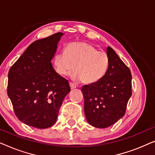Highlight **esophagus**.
I'll return each instance as SVG.
<instances>
[{
	"label": "esophagus",
	"instance_id": "1",
	"mask_svg": "<svg viewBox=\"0 0 155 155\" xmlns=\"http://www.w3.org/2000/svg\"><path fill=\"white\" fill-rule=\"evenodd\" d=\"M70 86H71V89H75L77 87V85L75 84H74L73 82H70Z\"/></svg>",
	"mask_w": 155,
	"mask_h": 155
}]
</instances>
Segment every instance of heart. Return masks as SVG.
Masks as SVG:
<instances>
[{"label":"heart","mask_w":155,"mask_h":155,"mask_svg":"<svg viewBox=\"0 0 155 155\" xmlns=\"http://www.w3.org/2000/svg\"><path fill=\"white\" fill-rule=\"evenodd\" d=\"M53 62L58 75H68L74 68V78L81 80L84 84H92L99 82L105 76L109 68V58L107 53L98 51L92 44L77 41L68 44L65 52L56 53Z\"/></svg>","instance_id":"obj_1"}]
</instances>
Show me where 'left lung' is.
I'll list each match as a JSON object with an SVG mask.
<instances>
[{
    "mask_svg": "<svg viewBox=\"0 0 155 155\" xmlns=\"http://www.w3.org/2000/svg\"><path fill=\"white\" fill-rule=\"evenodd\" d=\"M107 54L109 65L103 79L82 87L87 120L99 128L111 126L124 116L132 94L130 69L110 46Z\"/></svg>",
    "mask_w": 155,
    "mask_h": 155,
    "instance_id": "obj_1",
    "label": "left lung"
}]
</instances>
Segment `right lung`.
<instances>
[{
    "instance_id": "obj_1",
    "label": "right lung",
    "mask_w": 155,
    "mask_h": 155,
    "mask_svg": "<svg viewBox=\"0 0 155 155\" xmlns=\"http://www.w3.org/2000/svg\"><path fill=\"white\" fill-rule=\"evenodd\" d=\"M63 33L29 45L8 73V95L18 119L37 128H47L57 120L69 82L55 71L51 60Z\"/></svg>"
}]
</instances>
